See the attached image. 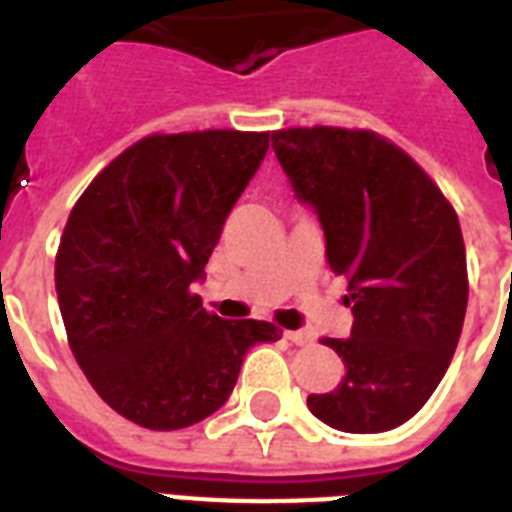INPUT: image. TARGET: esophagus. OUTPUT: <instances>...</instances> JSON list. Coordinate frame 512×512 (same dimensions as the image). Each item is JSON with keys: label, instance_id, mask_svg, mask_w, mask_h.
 Here are the masks:
<instances>
[{"label": "esophagus", "instance_id": "obj_1", "mask_svg": "<svg viewBox=\"0 0 512 512\" xmlns=\"http://www.w3.org/2000/svg\"><path fill=\"white\" fill-rule=\"evenodd\" d=\"M287 340L292 342V345H311L313 337L308 335V332H287Z\"/></svg>", "mask_w": 512, "mask_h": 512}]
</instances>
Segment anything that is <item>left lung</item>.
I'll return each instance as SVG.
<instances>
[{
  "label": "left lung",
  "instance_id": "left-lung-1",
  "mask_svg": "<svg viewBox=\"0 0 512 512\" xmlns=\"http://www.w3.org/2000/svg\"><path fill=\"white\" fill-rule=\"evenodd\" d=\"M273 151L327 236L329 268L348 279V340L324 337L340 385L308 396L329 428L382 433L420 412L449 369L468 308L460 220L430 175L372 130L289 127Z\"/></svg>",
  "mask_w": 512,
  "mask_h": 512
}]
</instances>
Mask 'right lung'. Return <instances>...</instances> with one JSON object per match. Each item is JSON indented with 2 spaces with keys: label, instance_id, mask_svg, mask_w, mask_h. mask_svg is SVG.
Returning a JSON list of instances; mask_svg holds the SVG:
<instances>
[{
  "label": "right lung",
  "instance_id": "right-lung-1",
  "mask_svg": "<svg viewBox=\"0 0 512 512\" xmlns=\"http://www.w3.org/2000/svg\"><path fill=\"white\" fill-rule=\"evenodd\" d=\"M268 151V132L148 135L68 215L55 289L76 364L114 412L148 430L196 425L228 401L271 321H225L191 284Z\"/></svg>",
  "mask_w": 512,
  "mask_h": 512
}]
</instances>
